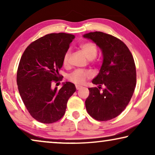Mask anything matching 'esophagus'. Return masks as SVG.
Instances as JSON below:
<instances>
[{"mask_svg":"<svg viewBox=\"0 0 155 155\" xmlns=\"http://www.w3.org/2000/svg\"><path fill=\"white\" fill-rule=\"evenodd\" d=\"M75 87H76V90H80V89H81L82 87V86H80V85H76Z\"/></svg>","mask_w":155,"mask_h":155,"instance_id":"obj_1","label":"esophagus"}]
</instances>
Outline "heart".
Returning a JSON list of instances; mask_svg holds the SVG:
<instances>
[{"mask_svg": "<svg viewBox=\"0 0 155 155\" xmlns=\"http://www.w3.org/2000/svg\"><path fill=\"white\" fill-rule=\"evenodd\" d=\"M80 48L84 53L87 58L90 60H92L97 56L98 53V48L96 44L93 42L87 41L84 42L80 45ZM70 53L66 52L63 56V64L65 66H67L69 64ZM92 76V74L90 71H84V70H75L73 73L68 75V80L76 84H84L87 80L90 79Z\"/></svg>", "mask_w": 155, "mask_h": 155, "instance_id": "obj_1", "label": "heart"}]
</instances>
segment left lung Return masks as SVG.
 <instances>
[{"instance_id": "obj_1", "label": "left lung", "mask_w": 155, "mask_h": 155, "mask_svg": "<svg viewBox=\"0 0 155 155\" xmlns=\"http://www.w3.org/2000/svg\"><path fill=\"white\" fill-rule=\"evenodd\" d=\"M83 37L95 42L103 54L100 71L92 81L98 87L89 88L86 109L95 120L107 121L121 114L130 101L136 85L135 61L128 46L114 36L94 31Z\"/></svg>"}]
</instances>
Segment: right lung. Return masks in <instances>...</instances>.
<instances>
[{
    "label": "right lung",
    "instance_id": "add662e5",
    "mask_svg": "<svg viewBox=\"0 0 155 155\" xmlns=\"http://www.w3.org/2000/svg\"><path fill=\"white\" fill-rule=\"evenodd\" d=\"M74 39L71 34H48L29 44L20 58L17 71L19 93L30 115L42 124L60 120L76 90L70 82L59 90L51 87L52 82L62 80L58 71Z\"/></svg>",
    "mask_w": 155,
    "mask_h": 155
}]
</instances>
